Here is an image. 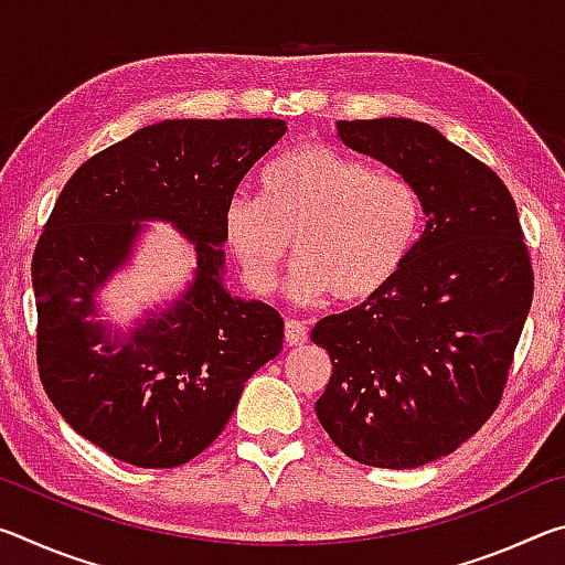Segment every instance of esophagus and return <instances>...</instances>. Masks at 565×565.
Returning <instances> with one entry per match:
<instances>
[{
    "instance_id": "34e87169",
    "label": "esophagus",
    "mask_w": 565,
    "mask_h": 565,
    "mask_svg": "<svg viewBox=\"0 0 565 565\" xmlns=\"http://www.w3.org/2000/svg\"><path fill=\"white\" fill-rule=\"evenodd\" d=\"M284 339H286V347H301L309 339V329H306V323L299 319H289L284 327Z\"/></svg>"
}]
</instances>
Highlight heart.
Returning a JSON list of instances; mask_svg holds the SVG:
<instances>
[{
	"label": "heart",
	"mask_w": 565,
	"mask_h": 565,
	"mask_svg": "<svg viewBox=\"0 0 565 565\" xmlns=\"http://www.w3.org/2000/svg\"><path fill=\"white\" fill-rule=\"evenodd\" d=\"M224 238L244 284L259 296L291 271L294 299L366 301L396 279L424 222L418 189L327 145H299L262 171V196L236 191L224 206Z\"/></svg>",
	"instance_id": "heart-1"
}]
</instances>
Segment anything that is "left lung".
<instances>
[{
    "label": "left lung",
    "instance_id": "obj_1",
    "mask_svg": "<svg viewBox=\"0 0 565 565\" xmlns=\"http://www.w3.org/2000/svg\"><path fill=\"white\" fill-rule=\"evenodd\" d=\"M353 151L398 171L428 216L384 291L321 319L331 379L317 416L353 461L418 468L456 451L501 404L533 299L511 191L424 121H339Z\"/></svg>",
    "mask_w": 565,
    "mask_h": 565
}]
</instances>
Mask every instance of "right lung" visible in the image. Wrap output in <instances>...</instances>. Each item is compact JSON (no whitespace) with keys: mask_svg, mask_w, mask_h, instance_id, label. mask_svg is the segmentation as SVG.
Returning a JSON list of instances; mask_svg holds the SVG:
<instances>
[{"mask_svg":"<svg viewBox=\"0 0 565 565\" xmlns=\"http://www.w3.org/2000/svg\"><path fill=\"white\" fill-rule=\"evenodd\" d=\"M281 119H169L74 171L32 259L36 366L76 434L139 468L191 461L224 431L256 369L279 356L281 313L222 284L224 206L284 137ZM145 217L195 242L198 276L169 312L127 338L93 296L128 258Z\"/></svg>","mask_w":565,"mask_h":565,"instance_id":"obj_1","label":"right lung"}]
</instances>
